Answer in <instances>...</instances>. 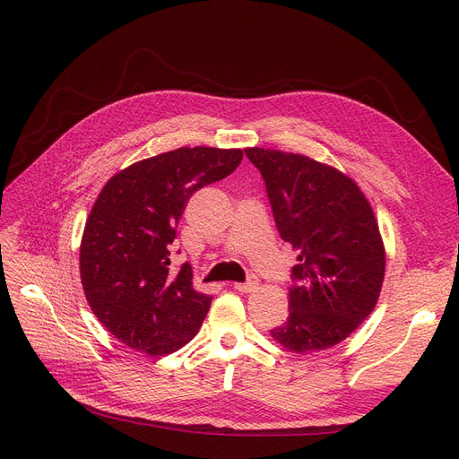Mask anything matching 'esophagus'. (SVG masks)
<instances>
[{
    "label": "esophagus",
    "instance_id": "esophagus-1",
    "mask_svg": "<svg viewBox=\"0 0 459 459\" xmlns=\"http://www.w3.org/2000/svg\"><path fill=\"white\" fill-rule=\"evenodd\" d=\"M256 286H258V277L256 275H249V279L246 282H236L234 284V288H236L238 292H246V294L253 292Z\"/></svg>",
    "mask_w": 459,
    "mask_h": 459
}]
</instances>
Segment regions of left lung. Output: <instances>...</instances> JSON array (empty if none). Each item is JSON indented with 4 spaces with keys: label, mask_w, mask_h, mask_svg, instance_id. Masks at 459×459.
<instances>
[{
    "label": "left lung",
    "mask_w": 459,
    "mask_h": 459,
    "mask_svg": "<svg viewBox=\"0 0 459 459\" xmlns=\"http://www.w3.org/2000/svg\"><path fill=\"white\" fill-rule=\"evenodd\" d=\"M266 182L277 230L299 255L290 312L272 329L286 350L310 353L342 342L374 310L385 275L376 215L359 186L301 154L246 149Z\"/></svg>",
    "instance_id": "left-lung-1"
}]
</instances>
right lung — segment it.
I'll list each match as a JSON object with an SVG mask.
<instances>
[{
  "instance_id": "1",
  "label": "right lung",
  "mask_w": 459,
  "mask_h": 459,
  "mask_svg": "<svg viewBox=\"0 0 459 459\" xmlns=\"http://www.w3.org/2000/svg\"><path fill=\"white\" fill-rule=\"evenodd\" d=\"M242 158L239 149L182 147L123 169L102 187L85 223L80 273L91 310L115 339L161 357L197 334L212 298L193 288L187 262L171 270V244L187 199Z\"/></svg>"
}]
</instances>
